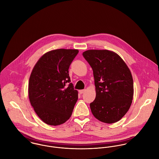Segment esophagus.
Returning a JSON list of instances; mask_svg holds the SVG:
<instances>
[{
  "label": "esophagus",
  "instance_id": "obj_1",
  "mask_svg": "<svg viewBox=\"0 0 159 159\" xmlns=\"http://www.w3.org/2000/svg\"><path fill=\"white\" fill-rule=\"evenodd\" d=\"M85 89H83V90H79V93H80V94H82V93H83L84 92H85Z\"/></svg>",
  "mask_w": 159,
  "mask_h": 159
}]
</instances>
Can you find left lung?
I'll use <instances>...</instances> for the list:
<instances>
[{
	"label": "left lung",
	"mask_w": 159,
	"mask_h": 159,
	"mask_svg": "<svg viewBox=\"0 0 159 159\" xmlns=\"http://www.w3.org/2000/svg\"><path fill=\"white\" fill-rule=\"evenodd\" d=\"M83 55L93 70L96 96L90 103L92 113L101 122L115 123L129 111L134 97L130 69L116 52L89 49Z\"/></svg>",
	"instance_id": "left-lung-1"
}]
</instances>
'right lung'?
I'll list each match as a JSON object with an SVG mask.
<instances>
[{
	"instance_id": "add662e5",
	"label": "right lung",
	"mask_w": 159,
	"mask_h": 159,
	"mask_svg": "<svg viewBox=\"0 0 159 159\" xmlns=\"http://www.w3.org/2000/svg\"><path fill=\"white\" fill-rule=\"evenodd\" d=\"M78 49H57L44 54L37 62L29 81V98L40 119L49 125H59L70 119L78 100L68 68Z\"/></svg>"
}]
</instances>
